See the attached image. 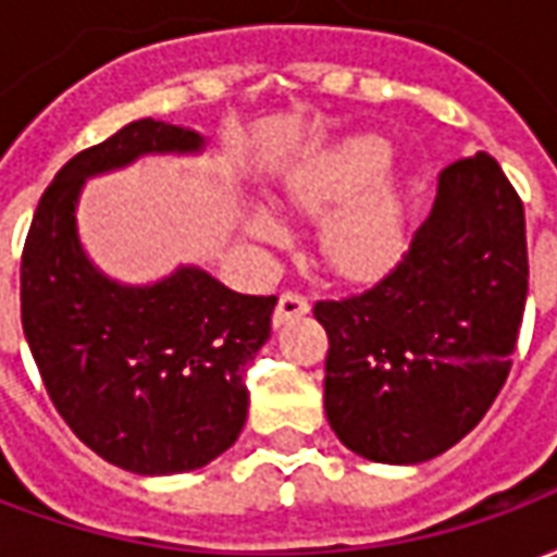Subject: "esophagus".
<instances>
[{"instance_id":"obj_1","label":"esophagus","mask_w":557,"mask_h":557,"mask_svg":"<svg viewBox=\"0 0 557 557\" xmlns=\"http://www.w3.org/2000/svg\"><path fill=\"white\" fill-rule=\"evenodd\" d=\"M307 310H310V304H307L304 295H298V292H283L277 298V307H274V327L286 325L289 319H298Z\"/></svg>"}]
</instances>
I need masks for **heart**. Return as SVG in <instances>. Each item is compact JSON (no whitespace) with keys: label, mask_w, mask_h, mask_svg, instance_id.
I'll use <instances>...</instances> for the list:
<instances>
[{"label":"heart","mask_w":557,"mask_h":557,"mask_svg":"<svg viewBox=\"0 0 557 557\" xmlns=\"http://www.w3.org/2000/svg\"><path fill=\"white\" fill-rule=\"evenodd\" d=\"M394 146L382 134H355L307 160L286 184L295 208L322 214V247L346 277H373L391 265L409 235V178L391 166ZM244 232L280 242L286 223L265 202H244Z\"/></svg>","instance_id":"b5f03b06"}]
</instances>
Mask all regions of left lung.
<instances>
[{
    "instance_id": "8db88e82",
    "label": "left lung",
    "mask_w": 557,
    "mask_h": 557,
    "mask_svg": "<svg viewBox=\"0 0 557 557\" xmlns=\"http://www.w3.org/2000/svg\"><path fill=\"white\" fill-rule=\"evenodd\" d=\"M528 295L525 211L486 151L438 175L399 262L319 301L325 414L351 454L418 466L478 426L510 373Z\"/></svg>"
}]
</instances>
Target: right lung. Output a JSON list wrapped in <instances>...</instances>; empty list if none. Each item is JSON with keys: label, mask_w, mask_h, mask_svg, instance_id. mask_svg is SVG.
I'll list each match as a JSON object with an SVG mask.
<instances>
[{"label": "right lung", "mask_w": 557, "mask_h": 557, "mask_svg": "<svg viewBox=\"0 0 557 557\" xmlns=\"http://www.w3.org/2000/svg\"><path fill=\"white\" fill-rule=\"evenodd\" d=\"M194 127L139 119L55 172L23 265V334L79 442L134 474H184L230 450L247 420V363L271 337L274 295H242L199 265L122 283L95 265L77 208L89 178L151 154L194 158Z\"/></svg>", "instance_id": "right-lung-1"}]
</instances>
